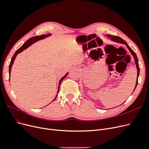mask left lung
I'll list each match as a JSON object with an SVG mask.
<instances>
[{"label":"left lung","instance_id":"left-lung-1","mask_svg":"<svg viewBox=\"0 0 149 149\" xmlns=\"http://www.w3.org/2000/svg\"><path fill=\"white\" fill-rule=\"evenodd\" d=\"M106 36L108 37V38L109 39V40H110L111 41H113V42H118V43H121V44H125L126 45L127 47L128 48V49L129 50V51H130V52L132 54V55H133V58L134 60V62H135V64H136V69H137V78H136V85H135V87L134 88V90H133V92L134 89H136V88L137 86V85H138V77H139V64H138V57L136 56V55L134 52L128 46V45L127 44V43L124 40H122V39L119 36H113V35H106Z\"/></svg>","mask_w":149,"mask_h":149}]
</instances>
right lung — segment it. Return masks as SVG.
Masks as SVG:
<instances>
[{
	"instance_id": "add662e5",
	"label": "right lung",
	"mask_w": 149,
	"mask_h": 149,
	"mask_svg": "<svg viewBox=\"0 0 149 149\" xmlns=\"http://www.w3.org/2000/svg\"><path fill=\"white\" fill-rule=\"evenodd\" d=\"M52 36V33H49V34H47V35H40V36H36L32 37V38H30L29 40H28L26 42H25L22 45V46L20 48H19V49H17V50L16 51V52L15 53L14 55L13 56V57H12L11 62H10V65H9V81H10V75H11V68H12L13 64V63H14V61H15V59H16V56L17 55V54H20L21 52H23L24 50L27 49L28 47H29L30 46H31V45L33 44H34L35 42H38V41H40V40H44V39L46 38H48V37H50V36ZM68 74V72H67V73H66L65 75H64L62 77V78L60 80L59 83H58V87L57 93H56V96H55V99L53 100L52 102H54V101L56 99L58 94L59 91H60V84H61V81L67 77Z\"/></svg>"
}]
</instances>
